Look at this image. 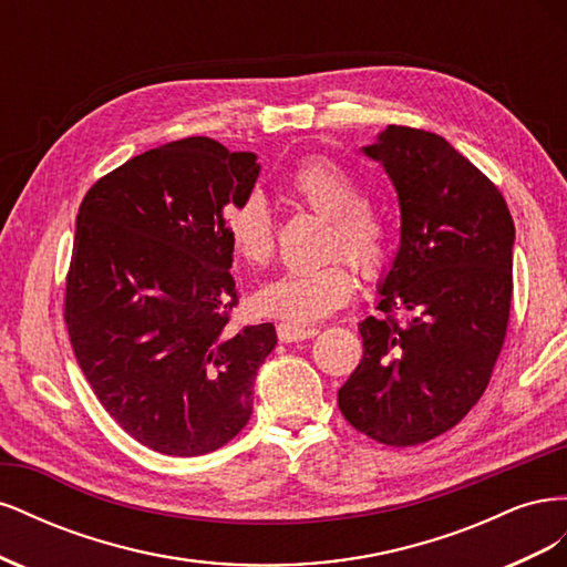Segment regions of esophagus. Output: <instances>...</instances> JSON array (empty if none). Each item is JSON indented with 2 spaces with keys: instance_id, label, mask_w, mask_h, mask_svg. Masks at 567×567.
I'll return each mask as SVG.
<instances>
[{
  "instance_id": "obj_1",
  "label": "esophagus",
  "mask_w": 567,
  "mask_h": 567,
  "mask_svg": "<svg viewBox=\"0 0 567 567\" xmlns=\"http://www.w3.org/2000/svg\"><path fill=\"white\" fill-rule=\"evenodd\" d=\"M319 333L317 326H296V323H279L277 326V336L281 342H298L315 338Z\"/></svg>"
}]
</instances>
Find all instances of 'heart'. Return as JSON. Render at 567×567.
Segmentation results:
<instances>
[{"instance_id": "1", "label": "heart", "mask_w": 567, "mask_h": 567, "mask_svg": "<svg viewBox=\"0 0 567 567\" xmlns=\"http://www.w3.org/2000/svg\"><path fill=\"white\" fill-rule=\"evenodd\" d=\"M290 186L312 210L331 219L326 250L342 248L367 274L381 269L388 244L385 217L359 200V186L348 169L333 161L312 158L296 169ZM225 231L248 265L265 267L271 260L277 236L262 196L250 194L241 203L227 205ZM347 256L333 252L319 265L290 269L265 284L252 298L255 312L288 323H312L333 315L357 286L354 265Z\"/></svg>"}]
</instances>
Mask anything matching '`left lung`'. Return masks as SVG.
Instances as JSON below:
<instances>
[{"label": "left lung", "instance_id": "8db88e82", "mask_svg": "<svg viewBox=\"0 0 567 567\" xmlns=\"http://www.w3.org/2000/svg\"><path fill=\"white\" fill-rule=\"evenodd\" d=\"M362 153L398 192L400 248L379 286L383 317L359 321L364 357L338 406L359 433L409 447L483 398L506 336L516 227L499 188L440 134L388 125Z\"/></svg>", "mask_w": 567, "mask_h": 567}]
</instances>
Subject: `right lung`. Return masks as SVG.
<instances>
[{
	"instance_id": "1",
	"label": "right lung",
	"mask_w": 567,
	"mask_h": 567,
	"mask_svg": "<svg viewBox=\"0 0 567 567\" xmlns=\"http://www.w3.org/2000/svg\"><path fill=\"white\" fill-rule=\"evenodd\" d=\"M257 175L255 153L188 136L115 167L80 205L68 336L99 402L153 452H215L250 419L277 329H229L238 296L225 210Z\"/></svg>"
}]
</instances>
